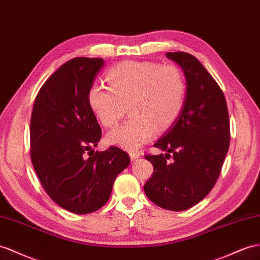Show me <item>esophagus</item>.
I'll return each instance as SVG.
<instances>
[{"instance_id":"34e87169","label":"esophagus","mask_w":260,"mask_h":260,"mask_svg":"<svg viewBox=\"0 0 260 260\" xmlns=\"http://www.w3.org/2000/svg\"><path fill=\"white\" fill-rule=\"evenodd\" d=\"M129 157H131L132 160H135V159H137L139 157V152H137V151H131L129 152Z\"/></svg>"}]
</instances>
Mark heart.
I'll list each match as a JSON object with an SVG mask.
<instances>
[{"label":"heart","mask_w":260,"mask_h":260,"mask_svg":"<svg viewBox=\"0 0 260 260\" xmlns=\"http://www.w3.org/2000/svg\"><path fill=\"white\" fill-rule=\"evenodd\" d=\"M110 88L93 85L88 101L104 127H114L126 110L131 117L108 135V142L126 150H137L156 132L169 128L183 110L187 82L174 64L124 61L106 73Z\"/></svg>","instance_id":"obj_1"}]
</instances>
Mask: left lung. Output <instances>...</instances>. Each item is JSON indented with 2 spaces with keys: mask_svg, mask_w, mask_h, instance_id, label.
Masks as SVG:
<instances>
[{
  "mask_svg": "<svg viewBox=\"0 0 260 260\" xmlns=\"http://www.w3.org/2000/svg\"><path fill=\"white\" fill-rule=\"evenodd\" d=\"M166 56L183 70L187 96L180 115L154 145L166 154L145 155L154 174L144 190L160 208L184 211L214 187L230 147V117L223 91L194 56Z\"/></svg>",
  "mask_w": 260,
  "mask_h": 260,
  "instance_id": "left-lung-1",
  "label": "left lung"
}]
</instances>
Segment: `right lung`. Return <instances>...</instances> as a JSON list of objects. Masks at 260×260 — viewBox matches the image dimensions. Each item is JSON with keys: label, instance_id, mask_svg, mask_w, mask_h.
<instances>
[{"label": "right lung", "instance_id": "add662e5", "mask_svg": "<svg viewBox=\"0 0 260 260\" xmlns=\"http://www.w3.org/2000/svg\"><path fill=\"white\" fill-rule=\"evenodd\" d=\"M103 67L102 58L67 61L43 84L31 112L30 158L37 177L52 201L75 214L101 209L115 178L131 162L115 146L92 149L102 132L88 93ZM86 151L92 152L89 157Z\"/></svg>", "mask_w": 260, "mask_h": 260}]
</instances>
